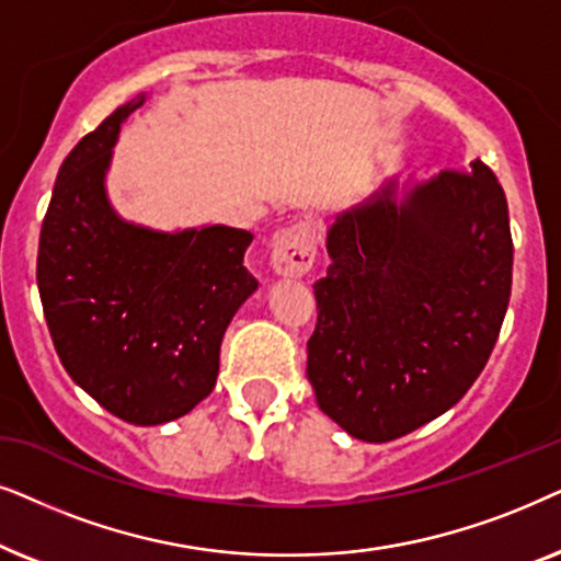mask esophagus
<instances>
[{
	"label": "esophagus",
	"mask_w": 561,
	"mask_h": 561,
	"mask_svg": "<svg viewBox=\"0 0 561 561\" xmlns=\"http://www.w3.org/2000/svg\"><path fill=\"white\" fill-rule=\"evenodd\" d=\"M316 261V230L310 222H295L274 238L272 268L285 279H300Z\"/></svg>",
	"instance_id": "esophagus-1"
}]
</instances>
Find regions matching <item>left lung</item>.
I'll return each instance as SVG.
<instances>
[{"label": "left lung", "instance_id": "obj_1", "mask_svg": "<svg viewBox=\"0 0 561 561\" xmlns=\"http://www.w3.org/2000/svg\"><path fill=\"white\" fill-rule=\"evenodd\" d=\"M308 379L348 436L385 444L457 405L488 364L513 282L503 186L484 163L385 182L335 215Z\"/></svg>", "mask_w": 561, "mask_h": 561}]
</instances>
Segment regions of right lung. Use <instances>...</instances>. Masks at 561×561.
I'll return each instance as SVG.
<instances>
[{
    "mask_svg": "<svg viewBox=\"0 0 561 561\" xmlns=\"http://www.w3.org/2000/svg\"><path fill=\"white\" fill-rule=\"evenodd\" d=\"M125 102L58 169L37 245V289L64 369L133 425L176 421L213 392L220 343L259 282L253 236L228 226L163 233L123 220L107 179Z\"/></svg>",
    "mask_w": 561,
    "mask_h": 561,
    "instance_id": "add662e5",
    "label": "right lung"
}]
</instances>
